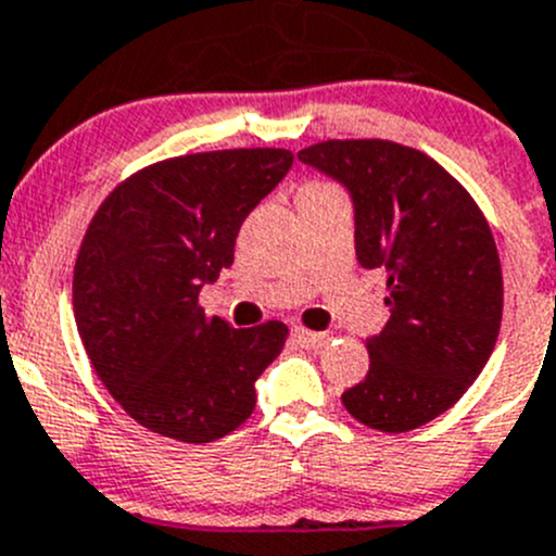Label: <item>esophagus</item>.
<instances>
[{"label":"esophagus","instance_id":"esophagus-1","mask_svg":"<svg viewBox=\"0 0 556 556\" xmlns=\"http://www.w3.org/2000/svg\"><path fill=\"white\" fill-rule=\"evenodd\" d=\"M291 338H294V343L302 345V349H318V345L327 343V334L311 332V329H305V327L291 329Z\"/></svg>","mask_w":556,"mask_h":556}]
</instances>
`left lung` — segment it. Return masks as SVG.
I'll return each mask as SVG.
<instances>
[{
    "instance_id": "8db88e82",
    "label": "left lung",
    "mask_w": 556,
    "mask_h": 556,
    "mask_svg": "<svg viewBox=\"0 0 556 556\" xmlns=\"http://www.w3.org/2000/svg\"><path fill=\"white\" fill-rule=\"evenodd\" d=\"M296 156L354 197L356 260L387 270L389 321L370 370L343 392L356 421L408 432L452 408L497 343L503 270L486 216L427 153L392 140H324Z\"/></svg>"
}]
</instances>
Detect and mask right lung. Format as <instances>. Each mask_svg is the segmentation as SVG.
I'll list each match as a JSON object with an SVG mask.
<instances>
[{
	"label": "right lung",
	"instance_id": "add662e5",
	"mask_svg": "<svg viewBox=\"0 0 556 556\" xmlns=\"http://www.w3.org/2000/svg\"><path fill=\"white\" fill-rule=\"evenodd\" d=\"M291 162L286 148L164 159L93 213L75 260V321L99 381L146 430L211 443L254 414V381L289 327H229L202 311L200 289L232 265L240 224Z\"/></svg>",
	"mask_w": 556,
	"mask_h": 556
}]
</instances>
